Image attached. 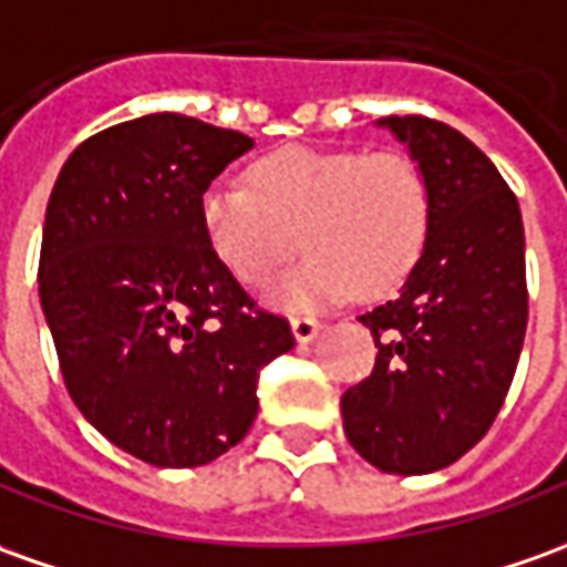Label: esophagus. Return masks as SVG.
I'll return each instance as SVG.
<instances>
[{"mask_svg":"<svg viewBox=\"0 0 567 567\" xmlns=\"http://www.w3.org/2000/svg\"><path fill=\"white\" fill-rule=\"evenodd\" d=\"M290 330L296 336V342H311L315 336L321 333V321H315V318H292Z\"/></svg>","mask_w":567,"mask_h":567,"instance_id":"obj_1","label":"esophagus"}]
</instances>
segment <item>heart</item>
<instances>
[{
  "mask_svg": "<svg viewBox=\"0 0 567 567\" xmlns=\"http://www.w3.org/2000/svg\"><path fill=\"white\" fill-rule=\"evenodd\" d=\"M200 228L213 256L249 287L306 244L311 256L275 277L265 302L318 311L354 290L385 296L413 271L429 231V187L404 154L284 147L252 166V185L218 178L206 187Z\"/></svg>",
  "mask_w": 567,
  "mask_h": 567,
  "instance_id": "b5f03b06",
  "label": "heart"
}]
</instances>
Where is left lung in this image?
I'll use <instances>...</instances> for the list:
<instances>
[{
	"instance_id": "1",
	"label": "left lung",
	"mask_w": 567,
	"mask_h": 567,
	"mask_svg": "<svg viewBox=\"0 0 567 567\" xmlns=\"http://www.w3.org/2000/svg\"><path fill=\"white\" fill-rule=\"evenodd\" d=\"M429 187V231L392 302L361 315L377 364L342 395V425L370 466L425 475L485 439L528 327L525 225L497 166L456 128L382 116Z\"/></svg>"
}]
</instances>
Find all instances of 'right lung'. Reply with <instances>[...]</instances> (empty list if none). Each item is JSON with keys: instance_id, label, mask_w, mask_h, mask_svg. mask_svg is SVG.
<instances>
[{"instance_id": "right-lung-1", "label": "right lung", "mask_w": 567, "mask_h": 567, "mask_svg": "<svg viewBox=\"0 0 567 567\" xmlns=\"http://www.w3.org/2000/svg\"><path fill=\"white\" fill-rule=\"evenodd\" d=\"M252 144L182 113L138 116L82 142L45 206L39 306L70 398L159 470L206 466L244 441L261 364L296 346L200 228L203 190Z\"/></svg>"}]
</instances>
